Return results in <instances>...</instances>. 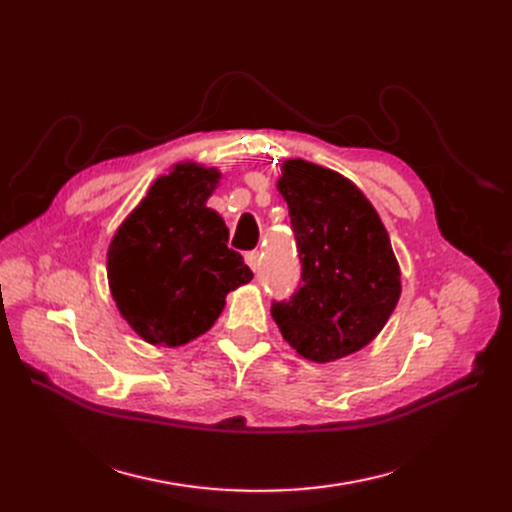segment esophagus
Instances as JSON below:
<instances>
[{"mask_svg": "<svg viewBox=\"0 0 512 512\" xmlns=\"http://www.w3.org/2000/svg\"><path fill=\"white\" fill-rule=\"evenodd\" d=\"M258 260H260V252H258V250L245 252V262H247V267H250L252 271L258 269Z\"/></svg>", "mask_w": 512, "mask_h": 512, "instance_id": "1", "label": "esophagus"}]
</instances>
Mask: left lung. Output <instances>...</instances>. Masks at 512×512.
Here are the masks:
<instances>
[{"instance_id":"left-lung-1","label":"left lung","mask_w":512,"mask_h":512,"mask_svg":"<svg viewBox=\"0 0 512 512\" xmlns=\"http://www.w3.org/2000/svg\"><path fill=\"white\" fill-rule=\"evenodd\" d=\"M277 190L288 203L301 282L271 316L286 342L316 363L367 346L399 301V267L389 232L352 181L290 160Z\"/></svg>"}]
</instances>
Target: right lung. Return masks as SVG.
I'll list each match as a JSON object with an SVG mask.
<instances>
[{"label": "right lung", "instance_id": "1", "mask_svg": "<svg viewBox=\"0 0 512 512\" xmlns=\"http://www.w3.org/2000/svg\"><path fill=\"white\" fill-rule=\"evenodd\" d=\"M220 175L179 164L121 224L108 250V284L121 316L149 344L181 346L213 327L224 297L254 277L228 247L205 200Z\"/></svg>", "mask_w": 512, "mask_h": 512}]
</instances>
